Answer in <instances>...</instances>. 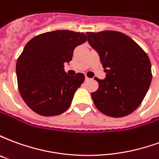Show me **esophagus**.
I'll return each mask as SVG.
<instances>
[{
	"label": "esophagus",
	"instance_id": "obj_1",
	"mask_svg": "<svg viewBox=\"0 0 159 159\" xmlns=\"http://www.w3.org/2000/svg\"><path fill=\"white\" fill-rule=\"evenodd\" d=\"M89 80H90L89 77H88V76H85V81H89Z\"/></svg>",
	"mask_w": 159,
	"mask_h": 159
}]
</instances>
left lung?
<instances>
[{
    "mask_svg": "<svg viewBox=\"0 0 159 159\" xmlns=\"http://www.w3.org/2000/svg\"><path fill=\"white\" fill-rule=\"evenodd\" d=\"M88 42L100 55L107 76L95 77L98 89L91 93L95 107L108 117H122L140 106L152 82V66L146 52L123 33L87 32Z\"/></svg>",
    "mask_w": 159,
    "mask_h": 159,
    "instance_id": "obj_1",
    "label": "left lung"
}]
</instances>
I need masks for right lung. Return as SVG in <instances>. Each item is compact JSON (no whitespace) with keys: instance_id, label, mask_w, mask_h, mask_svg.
<instances>
[{"instance_id":"1","label":"right lung","mask_w":159,"mask_h":159,"mask_svg":"<svg viewBox=\"0 0 159 159\" xmlns=\"http://www.w3.org/2000/svg\"><path fill=\"white\" fill-rule=\"evenodd\" d=\"M87 40L84 33L63 30L40 34L26 44L17 60L16 74L20 95L33 111L52 117L69 108L85 76H68L64 64Z\"/></svg>"}]
</instances>
